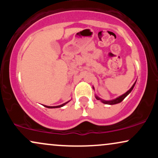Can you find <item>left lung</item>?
Masks as SVG:
<instances>
[{
    "instance_id": "1",
    "label": "left lung",
    "mask_w": 158,
    "mask_h": 158,
    "mask_svg": "<svg viewBox=\"0 0 158 158\" xmlns=\"http://www.w3.org/2000/svg\"><path fill=\"white\" fill-rule=\"evenodd\" d=\"M136 81H135V83H134V85H132L131 88H130V89L128 90V91L126 92V93H125L124 94H123V95H121L120 97H119L116 98V99H113V100H109V101L103 100V99H100V98H99V97H98L97 96H96V99H98V100H100L101 102H102V103H104V104H108V105H114V104H117V103L121 102H122V101L123 100V99H124L125 98H126V97H127V96L128 95V94L131 93V91L132 90H133L134 87H135V84H136Z\"/></svg>"
}]
</instances>
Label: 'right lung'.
Here are the masks:
<instances>
[{
  "label": "right lung",
  "instance_id": "1",
  "mask_svg": "<svg viewBox=\"0 0 158 158\" xmlns=\"http://www.w3.org/2000/svg\"><path fill=\"white\" fill-rule=\"evenodd\" d=\"M68 102H69V101H68ZM68 102H65V103H64V104H62V105H60V106H45V107H46V108H61V107L64 106V105H66L67 103H68Z\"/></svg>",
  "mask_w": 158,
  "mask_h": 158
}]
</instances>
